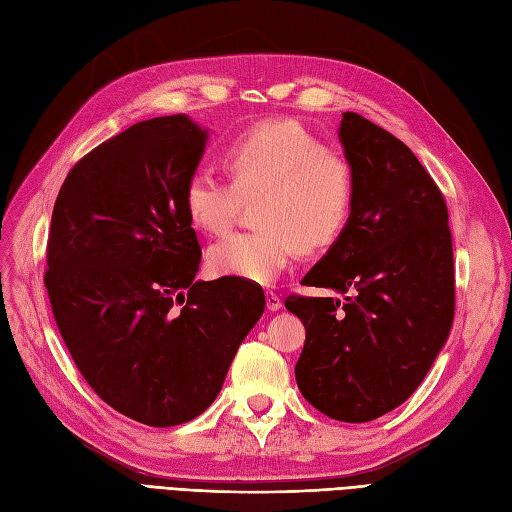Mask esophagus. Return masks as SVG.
Returning <instances> with one entry per match:
<instances>
[{
  "instance_id": "1",
  "label": "esophagus",
  "mask_w": 512,
  "mask_h": 512,
  "mask_svg": "<svg viewBox=\"0 0 512 512\" xmlns=\"http://www.w3.org/2000/svg\"><path fill=\"white\" fill-rule=\"evenodd\" d=\"M266 307L270 311H279L283 307V300L277 292H266Z\"/></svg>"
}]
</instances>
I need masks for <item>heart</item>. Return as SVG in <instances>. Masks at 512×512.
Masks as SVG:
<instances>
[{
    "label": "heart",
    "instance_id": "b5f03b06",
    "mask_svg": "<svg viewBox=\"0 0 512 512\" xmlns=\"http://www.w3.org/2000/svg\"><path fill=\"white\" fill-rule=\"evenodd\" d=\"M222 160L231 182L196 170L183 186V209L196 229L227 231L244 196H264L257 207L261 229L229 233L209 246L207 266L216 277L274 283L300 244L318 251L344 233L357 199L355 170L298 121H264L238 131Z\"/></svg>",
    "mask_w": 512,
    "mask_h": 512
}]
</instances>
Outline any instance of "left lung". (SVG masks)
<instances>
[{"label":"left lung","mask_w":512,"mask_h":512,"mask_svg":"<svg viewBox=\"0 0 512 512\" xmlns=\"http://www.w3.org/2000/svg\"><path fill=\"white\" fill-rule=\"evenodd\" d=\"M357 177L344 233L303 285L346 300L285 298L305 324L296 383L305 400L339 422H372L424 381L454 320L448 205L413 151L383 127L344 112L339 125Z\"/></svg>","instance_id":"1"}]
</instances>
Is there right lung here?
Wrapping results in <instances>:
<instances>
[{
  "instance_id": "1",
  "label": "right lung",
  "mask_w": 512,
  "mask_h": 512,
  "mask_svg": "<svg viewBox=\"0 0 512 512\" xmlns=\"http://www.w3.org/2000/svg\"><path fill=\"white\" fill-rule=\"evenodd\" d=\"M203 147L183 114L131 125L69 170L51 214L45 287L64 344L103 402L155 428L216 400L266 307L257 283L194 281L183 186Z\"/></svg>"
}]
</instances>
